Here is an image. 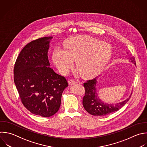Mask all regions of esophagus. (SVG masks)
Returning a JSON list of instances; mask_svg holds the SVG:
<instances>
[{
    "mask_svg": "<svg viewBox=\"0 0 147 147\" xmlns=\"http://www.w3.org/2000/svg\"><path fill=\"white\" fill-rule=\"evenodd\" d=\"M68 83L69 85H74L76 83V81H75L73 79H69L68 80Z\"/></svg>",
    "mask_w": 147,
    "mask_h": 147,
    "instance_id": "1",
    "label": "esophagus"
}]
</instances>
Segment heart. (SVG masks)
I'll return each instance as SVG.
<instances>
[{
  "label": "heart",
  "instance_id": "b5f03b06",
  "mask_svg": "<svg viewBox=\"0 0 147 147\" xmlns=\"http://www.w3.org/2000/svg\"><path fill=\"white\" fill-rule=\"evenodd\" d=\"M64 47L57 48L53 53V60L63 73H66L76 59V67L80 74L94 75L105 67L111 54L109 43L87 36L71 37L64 42Z\"/></svg>",
  "mask_w": 147,
  "mask_h": 147
}]
</instances>
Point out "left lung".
Returning <instances> with one entry per match:
<instances>
[{"label":"left lung","mask_w":147,"mask_h":147,"mask_svg":"<svg viewBox=\"0 0 147 147\" xmlns=\"http://www.w3.org/2000/svg\"><path fill=\"white\" fill-rule=\"evenodd\" d=\"M130 60L136 65L135 58L133 56L130 57ZM96 83V78H94L88 80L86 82L83 83V86L85 89L84 95L83 98V107L84 109L91 115L102 116L115 112L122 107L130 98L131 94L127 99L117 104L104 103L98 97L95 88Z\"/></svg>","instance_id":"left-lung-1"}]
</instances>
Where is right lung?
I'll return each mask as SVG.
<instances>
[{
  "label": "right lung",
  "mask_w": 147,
  "mask_h": 147,
  "mask_svg": "<svg viewBox=\"0 0 147 147\" xmlns=\"http://www.w3.org/2000/svg\"><path fill=\"white\" fill-rule=\"evenodd\" d=\"M43 37L28 44L20 53L14 68V80L24 106L32 113L49 117L59 110L65 77L50 68L49 41Z\"/></svg>",
  "instance_id": "add662e5"
}]
</instances>
